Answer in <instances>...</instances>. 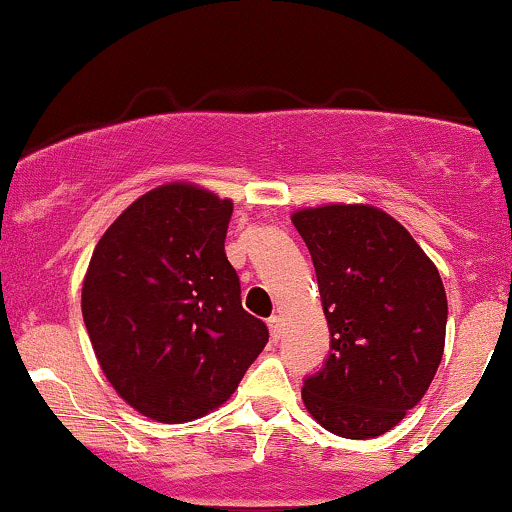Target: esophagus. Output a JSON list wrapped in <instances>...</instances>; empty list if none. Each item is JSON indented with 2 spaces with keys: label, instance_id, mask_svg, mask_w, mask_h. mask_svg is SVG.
I'll return each mask as SVG.
<instances>
[{
  "label": "esophagus",
  "instance_id": "esophagus-1",
  "mask_svg": "<svg viewBox=\"0 0 512 512\" xmlns=\"http://www.w3.org/2000/svg\"><path fill=\"white\" fill-rule=\"evenodd\" d=\"M268 328H270V335H273V340L280 338L282 333V318L278 314H273L268 318Z\"/></svg>",
  "mask_w": 512,
  "mask_h": 512
}]
</instances>
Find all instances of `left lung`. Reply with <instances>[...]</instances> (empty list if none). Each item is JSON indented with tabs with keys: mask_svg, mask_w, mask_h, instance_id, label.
Segmentation results:
<instances>
[{
	"mask_svg": "<svg viewBox=\"0 0 512 512\" xmlns=\"http://www.w3.org/2000/svg\"><path fill=\"white\" fill-rule=\"evenodd\" d=\"M292 222L309 246L330 328V357L304 381V407L342 438L386 434L441 364L448 299L438 268L369 203L302 208Z\"/></svg>",
	"mask_w": 512,
	"mask_h": 512,
	"instance_id": "left-lung-1",
	"label": "left lung"
}]
</instances>
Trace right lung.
<instances>
[{"label": "right lung", "mask_w": 512, "mask_h": 512, "mask_svg": "<svg viewBox=\"0 0 512 512\" xmlns=\"http://www.w3.org/2000/svg\"><path fill=\"white\" fill-rule=\"evenodd\" d=\"M230 218V198L162 184L138 196L90 256L81 290L90 345L119 398L155 422L218 410L268 342L225 256Z\"/></svg>", "instance_id": "right-lung-1"}]
</instances>
